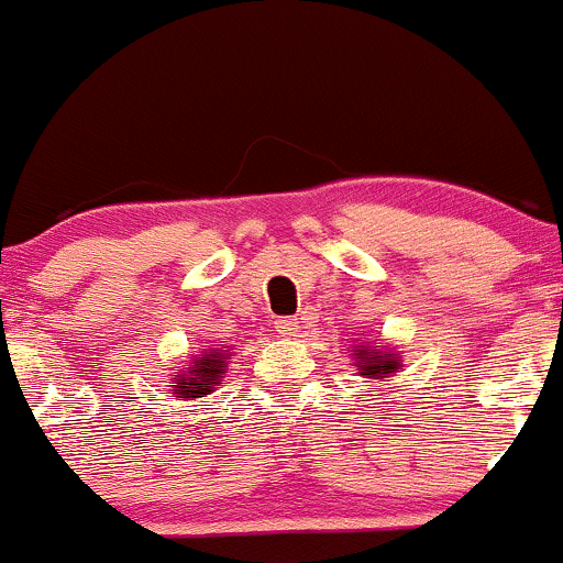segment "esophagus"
I'll return each mask as SVG.
<instances>
[{
    "label": "esophagus",
    "instance_id": "34e87169",
    "mask_svg": "<svg viewBox=\"0 0 563 563\" xmlns=\"http://www.w3.org/2000/svg\"><path fill=\"white\" fill-rule=\"evenodd\" d=\"M300 324L295 317H282V320H276V333L284 335V339H295V335H300Z\"/></svg>",
    "mask_w": 563,
    "mask_h": 563
}]
</instances>
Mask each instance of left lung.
Returning <instances> with one entry per match:
<instances>
[{
  "mask_svg": "<svg viewBox=\"0 0 563 563\" xmlns=\"http://www.w3.org/2000/svg\"><path fill=\"white\" fill-rule=\"evenodd\" d=\"M352 357H355V368L363 379L368 382H390V376H396L404 368L401 352L396 350H379L371 341H361V344L352 346Z\"/></svg>",
  "mask_w": 563,
  "mask_h": 563,
  "instance_id": "left-lung-1",
  "label": "left lung"
}]
</instances>
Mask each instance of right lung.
I'll return each mask as SVG.
<instances>
[{"instance_id": "right-lung-1", "label": "right lung", "mask_w": 563, "mask_h": 563, "mask_svg": "<svg viewBox=\"0 0 563 563\" xmlns=\"http://www.w3.org/2000/svg\"><path fill=\"white\" fill-rule=\"evenodd\" d=\"M233 352L228 346H213L206 350L202 355H192V361L187 363V368H176L170 374V393L178 401H197V398H206L222 385V376L228 374V363Z\"/></svg>"}]
</instances>
